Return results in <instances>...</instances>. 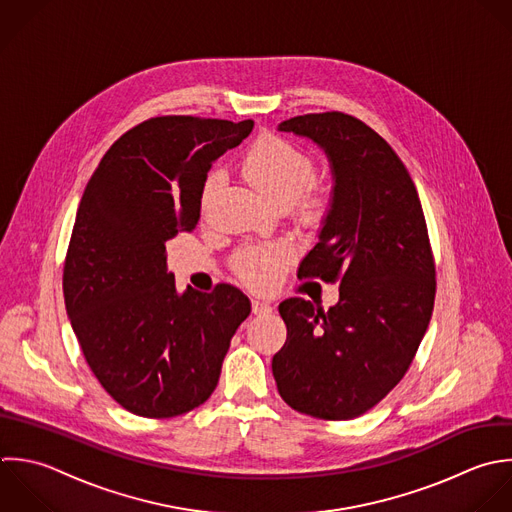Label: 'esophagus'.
Here are the masks:
<instances>
[{"instance_id": "obj_1", "label": "esophagus", "mask_w": 512, "mask_h": 512, "mask_svg": "<svg viewBox=\"0 0 512 512\" xmlns=\"http://www.w3.org/2000/svg\"><path fill=\"white\" fill-rule=\"evenodd\" d=\"M253 313L255 315H269V313H273V307L263 299H253Z\"/></svg>"}]
</instances>
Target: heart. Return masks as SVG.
<instances>
[{
	"label": "heart",
	"instance_id": "heart-1",
	"mask_svg": "<svg viewBox=\"0 0 512 512\" xmlns=\"http://www.w3.org/2000/svg\"><path fill=\"white\" fill-rule=\"evenodd\" d=\"M315 173L313 159L293 143L267 135L261 137L243 159V175L273 205L293 203L309 185ZM221 175L213 171L201 191V203L211 201L219 187ZM285 249L279 245H261L243 249L237 259L239 275L251 285H269L281 271Z\"/></svg>",
	"mask_w": 512,
	"mask_h": 512
}]
</instances>
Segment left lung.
Returning a JSON list of instances; mask_svg holds the SVG:
<instances>
[{"mask_svg":"<svg viewBox=\"0 0 512 512\" xmlns=\"http://www.w3.org/2000/svg\"><path fill=\"white\" fill-rule=\"evenodd\" d=\"M277 131L317 145L333 177L317 243L297 275L341 283L329 311L299 297L279 305L287 341L273 377L295 411L349 421L403 379L427 333L435 303L427 223L403 161L363 121L311 113Z\"/></svg>","mask_w":512,"mask_h":512,"instance_id":"obj_1","label":"left lung"}]
</instances>
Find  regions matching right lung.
Masks as SVG:
<instances>
[{
  "label": "right lung",
  "mask_w": 512,
  "mask_h": 512,
  "mask_svg": "<svg viewBox=\"0 0 512 512\" xmlns=\"http://www.w3.org/2000/svg\"><path fill=\"white\" fill-rule=\"evenodd\" d=\"M253 121L155 117L123 133L93 171L63 267L67 317L87 365L129 413L169 419L217 387L249 297L175 287L165 243L191 233L211 165Z\"/></svg>",
  "instance_id": "obj_1"
}]
</instances>
